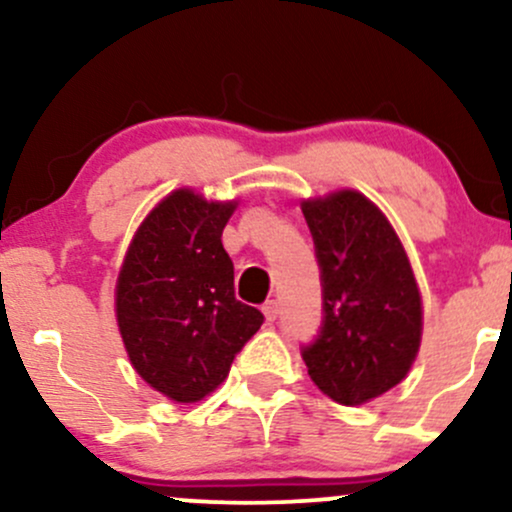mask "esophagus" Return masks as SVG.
I'll list each match as a JSON object with an SVG mask.
<instances>
[{"mask_svg": "<svg viewBox=\"0 0 512 512\" xmlns=\"http://www.w3.org/2000/svg\"><path fill=\"white\" fill-rule=\"evenodd\" d=\"M262 313H264V317H267V322H274L276 317H279V303L267 301L262 305Z\"/></svg>", "mask_w": 512, "mask_h": 512, "instance_id": "34e87169", "label": "esophagus"}]
</instances>
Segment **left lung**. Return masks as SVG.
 I'll use <instances>...</instances> for the list:
<instances>
[{"label": "left lung", "instance_id": "1", "mask_svg": "<svg viewBox=\"0 0 512 512\" xmlns=\"http://www.w3.org/2000/svg\"><path fill=\"white\" fill-rule=\"evenodd\" d=\"M322 269V332L303 361L322 395L358 407L402 383L419 356L424 303L392 223L358 190L301 202Z\"/></svg>", "mask_w": 512, "mask_h": 512}]
</instances>
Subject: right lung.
Instances as JSON below:
<instances>
[{"label":"right lung","mask_w":512,"mask_h":512,"mask_svg":"<svg viewBox=\"0 0 512 512\" xmlns=\"http://www.w3.org/2000/svg\"><path fill=\"white\" fill-rule=\"evenodd\" d=\"M236 199L178 187L134 231L115 281V320L139 378L175 404H195L228 378L233 358L260 330L240 303L221 236Z\"/></svg>","instance_id":"obj_1"}]
</instances>
